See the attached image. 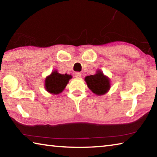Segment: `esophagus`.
<instances>
[{"label":"esophagus","mask_w":157,"mask_h":157,"mask_svg":"<svg viewBox=\"0 0 157 157\" xmlns=\"http://www.w3.org/2000/svg\"><path fill=\"white\" fill-rule=\"evenodd\" d=\"M75 77L77 78H80L82 77V74L79 72H77L75 73Z\"/></svg>","instance_id":"34e87169"}]
</instances>
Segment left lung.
Listing matches in <instances>:
<instances>
[{
  "label": "left lung",
  "mask_w": 157,
  "mask_h": 157,
  "mask_svg": "<svg viewBox=\"0 0 157 157\" xmlns=\"http://www.w3.org/2000/svg\"><path fill=\"white\" fill-rule=\"evenodd\" d=\"M84 80L89 89L97 95H105L111 88L110 79L101 70H97L95 75L85 77Z\"/></svg>",
  "instance_id": "left-lung-1"
}]
</instances>
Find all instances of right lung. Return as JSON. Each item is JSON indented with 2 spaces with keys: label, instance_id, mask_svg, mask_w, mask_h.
<instances>
[{
  "label": "right lung",
  "instance_id": "1",
  "mask_svg": "<svg viewBox=\"0 0 157 157\" xmlns=\"http://www.w3.org/2000/svg\"><path fill=\"white\" fill-rule=\"evenodd\" d=\"M71 78V75H68L67 73L61 74L57 70H55L45 79V89L51 94H59L64 90Z\"/></svg>",
  "mask_w": 157,
  "mask_h": 157
}]
</instances>
